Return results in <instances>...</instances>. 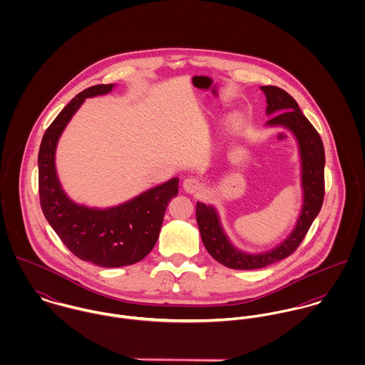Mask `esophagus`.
<instances>
[{
	"label": "esophagus",
	"mask_w": 365,
	"mask_h": 365,
	"mask_svg": "<svg viewBox=\"0 0 365 365\" xmlns=\"http://www.w3.org/2000/svg\"><path fill=\"white\" fill-rule=\"evenodd\" d=\"M202 181L197 177H188L185 181H184V190L190 194H195L198 191L202 190Z\"/></svg>",
	"instance_id": "esophagus-1"
}]
</instances>
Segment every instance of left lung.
<instances>
[{
	"label": "left lung",
	"instance_id": "1",
	"mask_svg": "<svg viewBox=\"0 0 365 365\" xmlns=\"http://www.w3.org/2000/svg\"><path fill=\"white\" fill-rule=\"evenodd\" d=\"M261 90L267 97V113H274L267 120V125L288 128L299 142L305 198L301 216L291 236L274 250L256 256L236 250L225 236L215 209L197 202L195 213L204 246L215 260L233 269H257L289 257L305 239L324 198V149L317 130L287 91L275 86H262Z\"/></svg>",
	"mask_w": 365,
	"mask_h": 365
}]
</instances>
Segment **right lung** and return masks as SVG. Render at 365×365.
<instances>
[{"instance_id":"add662e5","label":"right lung","mask_w":365,"mask_h":365,"mask_svg":"<svg viewBox=\"0 0 365 365\" xmlns=\"http://www.w3.org/2000/svg\"><path fill=\"white\" fill-rule=\"evenodd\" d=\"M112 87L98 84L77 94L46 129L38 156L39 200L45 217L74 256L100 267L143 260L156 245L170 200L178 192V178H171L126 204L104 210L80 207L63 192L54 168L57 140L87 97L106 94Z\"/></svg>"}]
</instances>
